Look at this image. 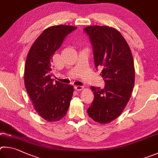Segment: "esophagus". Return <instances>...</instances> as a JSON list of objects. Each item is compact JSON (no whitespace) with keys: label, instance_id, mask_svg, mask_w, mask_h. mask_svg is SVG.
I'll list each match as a JSON object with an SVG mask.
<instances>
[{"label":"esophagus","instance_id":"esophagus-1","mask_svg":"<svg viewBox=\"0 0 158 158\" xmlns=\"http://www.w3.org/2000/svg\"><path fill=\"white\" fill-rule=\"evenodd\" d=\"M83 86H78V85H75L74 89L77 91H81L83 89Z\"/></svg>","mask_w":158,"mask_h":158}]
</instances>
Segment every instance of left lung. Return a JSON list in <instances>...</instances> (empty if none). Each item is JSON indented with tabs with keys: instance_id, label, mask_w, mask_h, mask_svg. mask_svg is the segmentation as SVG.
<instances>
[{
	"instance_id": "1",
	"label": "left lung",
	"mask_w": 158,
	"mask_h": 158,
	"mask_svg": "<svg viewBox=\"0 0 158 158\" xmlns=\"http://www.w3.org/2000/svg\"><path fill=\"white\" fill-rule=\"evenodd\" d=\"M84 32L89 36L93 47L96 69L105 87H92L94 98L87 109L94 121L107 123L122 113L131 98L135 84L134 61L131 48L121 33L109 26L86 27Z\"/></svg>"
}]
</instances>
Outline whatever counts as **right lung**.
Wrapping results in <instances>:
<instances>
[{"mask_svg": "<svg viewBox=\"0 0 158 158\" xmlns=\"http://www.w3.org/2000/svg\"><path fill=\"white\" fill-rule=\"evenodd\" d=\"M76 28L59 25L44 30L33 43L26 58L25 87L38 114L49 122L62 119L70 106L73 87L57 81L53 83L51 62L65 37Z\"/></svg>", "mask_w": 158, "mask_h": 158, "instance_id": "obj_1", "label": "right lung"}]
</instances>
